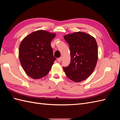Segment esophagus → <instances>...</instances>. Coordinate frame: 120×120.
I'll return each instance as SVG.
<instances>
[{
    "mask_svg": "<svg viewBox=\"0 0 120 120\" xmlns=\"http://www.w3.org/2000/svg\"><path fill=\"white\" fill-rule=\"evenodd\" d=\"M62 57H60V58H58V59H57L58 62H61V61H62Z\"/></svg>",
    "mask_w": 120,
    "mask_h": 120,
    "instance_id": "obj_1",
    "label": "esophagus"
}]
</instances>
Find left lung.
Instances as JSON below:
<instances>
[{
    "instance_id": "8db88e82",
    "label": "left lung",
    "mask_w": 120,
    "mask_h": 120,
    "mask_svg": "<svg viewBox=\"0 0 120 120\" xmlns=\"http://www.w3.org/2000/svg\"><path fill=\"white\" fill-rule=\"evenodd\" d=\"M70 46L71 62L63 67L65 75L74 82L86 79L93 73L98 59V45L92 36L77 32L64 36Z\"/></svg>"
}]
</instances>
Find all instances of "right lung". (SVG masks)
<instances>
[{
    "label": "right lung",
    "mask_w": 120,
    "mask_h": 120,
    "mask_svg": "<svg viewBox=\"0 0 120 120\" xmlns=\"http://www.w3.org/2000/svg\"><path fill=\"white\" fill-rule=\"evenodd\" d=\"M56 34L45 30L31 33L22 40L19 47V58L28 76L37 79L46 76L56 58L50 42Z\"/></svg>",
    "instance_id": "right-lung-1"
}]
</instances>
